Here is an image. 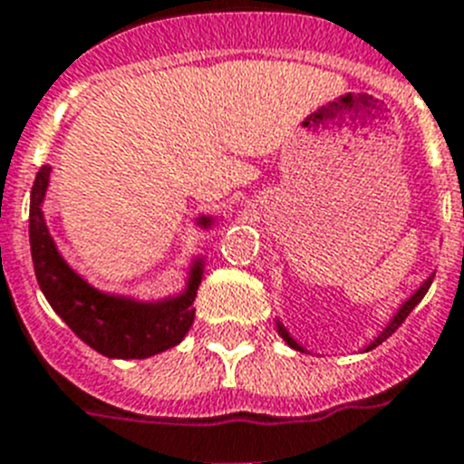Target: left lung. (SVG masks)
Segmentation results:
<instances>
[{"label":"left lung","mask_w":464,"mask_h":464,"mask_svg":"<svg viewBox=\"0 0 464 464\" xmlns=\"http://www.w3.org/2000/svg\"><path fill=\"white\" fill-rule=\"evenodd\" d=\"M432 277H434V273H432V276H430V277H427V280H422L420 287H418L416 292L411 294L409 299H406L404 304L400 305V308L394 310L392 317H390V320H388V324H385V327H382L381 332H378L376 336H373L372 341H369V345H364V348H362V353H369V350H373V348H376V345H381L382 341H385V338H390L394 332H397V329L401 327V322H404L406 317H409L411 310L416 308V305L422 301V296H425V294H427V289H430V285H432ZM276 329H277V334H280V336H282V341H285V343H287L289 348L299 350V353H308V350H305L304 345H301L299 341H296V338H294L292 334L287 332V327L282 324L280 317H276Z\"/></svg>","instance_id":"obj_1"}]
</instances>
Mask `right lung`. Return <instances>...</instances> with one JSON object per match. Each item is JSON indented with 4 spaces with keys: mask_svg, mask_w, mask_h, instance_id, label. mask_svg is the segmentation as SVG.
Wrapping results in <instances>:
<instances>
[{
    "mask_svg": "<svg viewBox=\"0 0 464 464\" xmlns=\"http://www.w3.org/2000/svg\"><path fill=\"white\" fill-rule=\"evenodd\" d=\"M48 182L51 165H42L30 196V249L39 289L60 320L83 343L111 360H147L182 343L196 317L193 299L203 280L205 256H193L182 292L163 299L142 301L92 287L64 261L48 231L44 217ZM196 224L208 231L215 217L200 215Z\"/></svg>",
    "mask_w": 464,
    "mask_h": 464,
    "instance_id": "add662e5",
    "label": "right lung"
}]
</instances>
